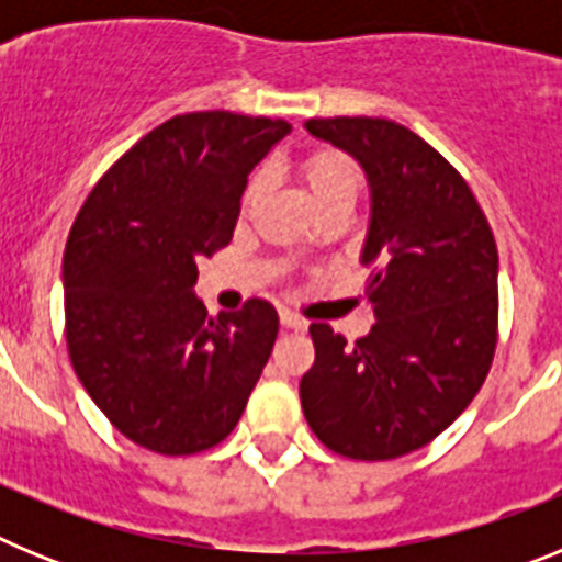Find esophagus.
Instances as JSON below:
<instances>
[{
    "label": "esophagus",
    "instance_id": "34e87169",
    "mask_svg": "<svg viewBox=\"0 0 562 562\" xmlns=\"http://www.w3.org/2000/svg\"><path fill=\"white\" fill-rule=\"evenodd\" d=\"M281 326H286V329H295V331H304L306 326H310V321L292 310H281Z\"/></svg>",
    "mask_w": 562,
    "mask_h": 562
}]
</instances>
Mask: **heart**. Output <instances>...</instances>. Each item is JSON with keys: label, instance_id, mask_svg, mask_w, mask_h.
I'll use <instances>...</instances> for the list:
<instances>
[{"label": "heart", "instance_id": "obj_1", "mask_svg": "<svg viewBox=\"0 0 562 562\" xmlns=\"http://www.w3.org/2000/svg\"><path fill=\"white\" fill-rule=\"evenodd\" d=\"M295 168L306 191L312 193V200L321 207H326L335 200H355L357 188H360V171H357L349 154L340 151V148H312V151H306L297 160ZM261 191H265V171H256L247 180L245 193H241V211L250 213Z\"/></svg>", "mask_w": 562, "mask_h": 562}]
</instances>
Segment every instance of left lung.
Wrapping results in <instances>:
<instances>
[{"mask_svg":"<svg viewBox=\"0 0 562 562\" xmlns=\"http://www.w3.org/2000/svg\"><path fill=\"white\" fill-rule=\"evenodd\" d=\"M371 182L362 265L376 324L349 346L312 324L301 405L326 448L389 461L425 448L473 402L498 346V247L479 200L430 143L385 117H312Z\"/></svg>","mask_w":562,"mask_h":562,"instance_id":"8db88e82","label":"left lung"}]
</instances>
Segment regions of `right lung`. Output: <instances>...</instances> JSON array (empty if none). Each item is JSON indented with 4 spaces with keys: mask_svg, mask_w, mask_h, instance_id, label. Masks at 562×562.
I'll return each instance as SVG.
<instances>
[{
    "mask_svg": "<svg viewBox=\"0 0 562 562\" xmlns=\"http://www.w3.org/2000/svg\"><path fill=\"white\" fill-rule=\"evenodd\" d=\"M292 126L188 112L134 143L78 211L64 250V335L114 428L160 456L216 448L270 360L278 315L247 297L211 317L196 261L231 245L247 173Z\"/></svg>",
    "mask_w": 562,
    "mask_h": 562,
    "instance_id": "obj_1",
    "label": "right lung"
}]
</instances>
